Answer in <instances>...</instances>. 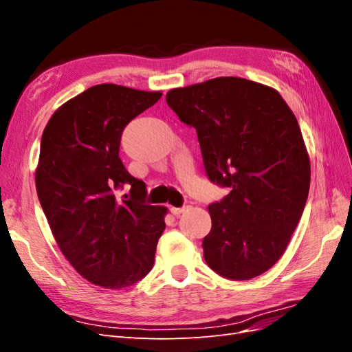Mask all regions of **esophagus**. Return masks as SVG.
<instances>
[{"instance_id":"34e87169","label":"esophagus","mask_w":352,"mask_h":352,"mask_svg":"<svg viewBox=\"0 0 352 352\" xmlns=\"http://www.w3.org/2000/svg\"><path fill=\"white\" fill-rule=\"evenodd\" d=\"M186 208H188V207H172V208H170V211H172L173 214L177 217V216L182 214V212H184Z\"/></svg>"}]
</instances>
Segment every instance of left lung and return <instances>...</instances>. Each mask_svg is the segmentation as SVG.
<instances>
[{"label": "left lung", "mask_w": 352, "mask_h": 352, "mask_svg": "<svg viewBox=\"0 0 352 352\" xmlns=\"http://www.w3.org/2000/svg\"><path fill=\"white\" fill-rule=\"evenodd\" d=\"M168 107L195 127L206 173L230 192L208 206L210 269L232 280L267 272L285 252L310 189V158L280 94L242 78L176 88Z\"/></svg>", "instance_id": "1"}]
</instances>
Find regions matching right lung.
Returning <instances> with one entry per match:
<instances>
[{
    "instance_id": "right-lung-1",
    "label": "right lung",
    "mask_w": 352,
    "mask_h": 352,
    "mask_svg": "<svg viewBox=\"0 0 352 352\" xmlns=\"http://www.w3.org/2000/svg\"><path fill=\"white\" fill-rule=\"evenodd\" d=\"M162 98L120 85L83 91L52 114L41 140L36 192L61 252L85 279L107 289L140 282L154 264L166 207L119 157L126 124ZM129 186L130 195L116 194Z\"/></svg>"
}]
</instances>
